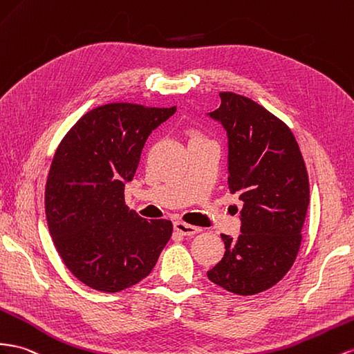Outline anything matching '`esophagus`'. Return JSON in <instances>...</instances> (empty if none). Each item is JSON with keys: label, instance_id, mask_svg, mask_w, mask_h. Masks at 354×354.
Listing matches in <instances>:
<instances>
[{"label": "esophagus", "instance_id": "obj_1", "mask_svg": "<svg viewBox=\"0 0 354 354\" xmlns=\"http://www.w3.org/2000/svg\"><path fill=\"white\" fill-rule=\"evenodd\" d=\"M174 229H176V231H177L178 234L185 235V236L195 235V234H198V232L201 231L199 227H196V226H194V225L185 223V222H176V223H174Z\"/></svg>", "mask_w": 354, "mask_h": 354}]
</instances>
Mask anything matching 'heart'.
<instances>
[{"instance_id": "heart-1", "label": "heart", "mask_w": 354, "mask_h": 354, "mask_svg": "<svg viewBox=\"0 0 354 354\" xmlns=\"http://www.w3.org/2000/svg\"><path fill=\"white\" fill-rule=\"evenodd\" d=\"M195 137H199V136H194V137H192V138H195Z\"/></svg>"}]
</instances>
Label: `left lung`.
<instances>
[{
  "label": "left lung",
  "mask_w": 354,
  "mask_h": 354,
  "mask_svg": "<svg viewBox=\"0 0 354 354\" xmlns=\"http://www.w3.org/2000/svg\"><path fill=\"white\" fill-rule=\"evenodd\" d=\"M208 116L227 136V185L243 201L241 234H222L225 254L207 277L236 295H256L288 274L310 204L307 168L283 120L250 98L221 92Z\"/></svg>",
  "instance_id": "8db88e82"
}]
</instances>
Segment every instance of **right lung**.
Instances as JSON below:
<instances>
[{
    "label": "right lung",
    "instance_id": "obj_1",
    "mask_svg": "<svg viewBox=\"0 0 354 354\" xmlns=\"http://www.w3.org/2000/svg\"><path fill=\"white\" fill-rule=\"evenodd\" d=\"M176 110L106 104L83 114L55 151L47 226L66 268L95 290L116 293L146 279L173 235L169 221H146L125 205V183L151 131Z\"/></svg>",
    "mask_w": 354,
    "mask_h": 354
}]
</instances>
